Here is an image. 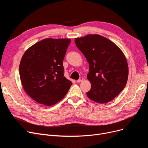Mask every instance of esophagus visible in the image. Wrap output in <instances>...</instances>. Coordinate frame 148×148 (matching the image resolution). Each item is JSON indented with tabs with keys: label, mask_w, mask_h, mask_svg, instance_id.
<instances>
[{
	"label": "esophagus",
	"mask_w": 148,
	"mask_h": 148,
	"mask_svg": "<svg viewBox=\"0 0 148 148\" xmlns=\"http://www.w3.org/2000/svg\"><path fill=\"white\" fill-rule=\"evenodd\" d=\"M83 80H84V79L83 78V77H80V78L78 80H77V83H80V82H83Z\"/></svg>",
	"instance_id": "34e87169"
}]
</instances>
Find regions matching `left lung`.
<instances>
[{
  "instance_id": "8db88e82",
  "label": "left lung",
  "mask_w": 148,
  "mask_h": 148,
  "mask_svg": "<svg viewBox=\"0 0 148 148\" xmlns=\"http://www.w3.org/2000/svg\"><path fill=\"white\" fill-rule=\"evenodd\" d=\"M75 43L89 64L87 78L91 89L87 96L98 103L110 101L127 82L128 67L123 53L113 42L99 35L75 38Z\"/></svg>"
}]
</instances>
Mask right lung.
Wrapping results in <instances>:
<instances>
[{
  "mask_svg": "<svg viewBox=\"0 0 148 148\" xmlns=\"http://www.w3.org/2000/svg\"><path fill=\"white\" fill-rule=\"evenodd\" d=\"M70 39H44L26 50L19 73L27 94L37 103L52 106L64 98L73 83L64 76L63 60Z\"/></svg>",
  "mask_w": 148,
  "mask_h": 148,
  "instance_id": "obj_1",
  "label": "right lung"
}]
</instances>
